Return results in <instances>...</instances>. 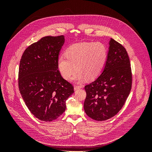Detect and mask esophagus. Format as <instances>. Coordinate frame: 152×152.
Wrapping results in <instances>:
<instances>
[{"label": "esophagus", "instance_id": "1", "mask_svg": "<svg viewBox=\"0 0 152 152\" xmlns=\"http://www.w3.org/2000/svg\"><path fill=\"white\" fill-rule=\"evenodd\" d=\"M82 86H74V91H77L82 88Z\"/></svg>", "mask_w": 152, "mask_h": 152}]
</instances>
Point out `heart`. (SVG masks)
Returning <instances> with one entry per match:
<instances>
[{
	"mask_svg": "<svg viewBox=\"0 0 152 152\" xmlns=\"http://www.w3.org/2000/svg\"><path fill=\"white\" fill-rule=\"evenodd\" d=\"M64 55L57 60L58 70L65 80L70 79L75 70L73 79L81 82L96 79L103 71L108 56V49L102 42H82L67 48Z\"/></svg>",
	"mask_w": 152,
	"mask_h": 152,
	"instance_id": "obj_1",
	"label": "heart"
}]
</instances>
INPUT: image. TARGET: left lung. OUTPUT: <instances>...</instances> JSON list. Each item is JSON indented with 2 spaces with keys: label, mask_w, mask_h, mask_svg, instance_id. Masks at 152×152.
Segmentation results:
<instances>
[{
  "label": "left lung",
  "mask_w": 152,
  "mask_h": 152,
  "mask_svg": "<svg viewBox=\"0 0 152 152\" xmlns=\"http://www.w3.org/2000/svg\"><path fill=\"white\" fill-rule=\"evenodd\" d=\"M108 60L101 75L85 86L86 113L103 121L120 111L130 93L132 74L126 49L113 39L109 41Z\"/></svg>",
  "instance_id": "8db88e82"
}]
</instances>
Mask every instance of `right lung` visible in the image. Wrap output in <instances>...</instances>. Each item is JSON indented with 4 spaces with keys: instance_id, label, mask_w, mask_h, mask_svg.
<instances>
[{
    "instance_id": "add662e5",
    "label": "right lung",
    "mask_w": 152,
    "mask_h": 152,
    "mask_svg": "<svg viewBox=\"0 0 152 152\" xmlns=\"http://www.w3.org/2000/svg\"><path fill=\"white\" fill-rule=\"evenodd\" d=\"M65 37H44L27 48L20 63L18 85L30 112L40 121L50 122L66 109L73 87L59 73L57 60Z\"/></svg>"
}]
</instances>
